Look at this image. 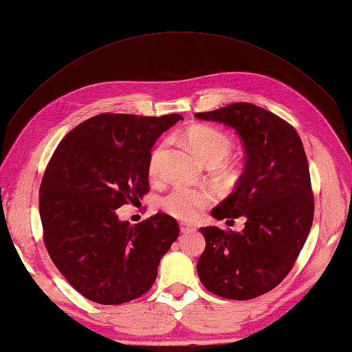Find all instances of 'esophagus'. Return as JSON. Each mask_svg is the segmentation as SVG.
I'll return each mask as SVG.
<instances>
[{
	"instance_id": "34e87169",
	"label": "esophagus",
	"mask_w": 352,
	"mask_h": 352,
	"mask_svg": "<svg viewBox=\"0 0 352 352\" xmlns=\"http://www.w3.org/2000/svg\"><path fill=\"white\" fill-rule=\"evenodd\" d=\"M180 230L183 231V233H188V231H194L195 228H194V226L192 225H189V223H180Z\"/></svg>"
}]
</instances>
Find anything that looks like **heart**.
<instances>
[{"label":"heart","mask_w":352,"mask_h":352,"mask_svg":"<svg viewBox=\"0 0 352 352\" xmlns=\"http://www.w3.org/2000/svg\"><path fill=\"white\" fill-rule=\"evenodd\" d=\"M188 146L197 155L200 162L205 164H219L233 148V140L222 130L211 126H194L184 133ZM166 148V142L153 148L148 158V175L157 177L160 174V164ZM214 201L212 194L205 189H186L174 188L160 201L163 210L182 220H192L206 210Z\"/></svg>","instance_id":"1"}]
</instances>
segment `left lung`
Segmentation results:
<instances>
[{
    "label": "left lung",
    "instance_id": "1",
    "mask_svg": "<svg viewBox=\"0 0 352 352\" xmlns=\"http://www.w3.org/2000/svg\"><path fill=\"white\" fill-rule=\"evenodd\" d=\"M233 127L247 163L234 192L214 219H245L242 231L200 228L206 241L197 262L201 284L228 300H252L289 275L311 231L314 194L307 157L296 130L275 113L248 102L195 113Z\"/></svg>",
    "mask_w": 352,
    "mask_h": 352
}]
</instances>
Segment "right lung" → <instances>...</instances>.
<instances>
[{
	"instance_id": "1",
	"label": "right lung",
	"mask_w": 352,
	"mask_h": 352,
	"mask_svg": "<svg viewBox=\"0 0 352 352\" xmlns=\"http://www.w3.org/2000/svg\"><path fill=\"white\" fill-rule=\"evenodd\" d=\"M180 119L102 113L71 130L46 166L38 195L45 247L90 301L122 305L147 294L180 234L169 214L136 225L116 214L148 192L151 148Z\"/></svg>"
}]
</instances>
